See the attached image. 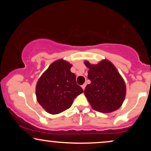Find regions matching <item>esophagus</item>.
<instances>
[{
	"label": "esophagus",
	"instance_id": "obj_1",
	"mask_svg": "<svg viewBox=\"0 0 151 151\" xmlns=\"http://www.w3.org/2000/svg\"><path fill=\"white\" fill-rule=\"evenodd\" d=\"M86 84H83L82 86H81V87H82V89H84H84H85V87H86Z\"/></svg>",
	"mask_w": 151,
	"mask_h": 151
}]
</instances>
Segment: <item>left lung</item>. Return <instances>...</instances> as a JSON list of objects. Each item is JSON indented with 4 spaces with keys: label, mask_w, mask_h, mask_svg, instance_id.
Segmentation results:
<instances>
[{
    "label": "left lung",
    "mask_w": 151,
    "mask_h": 151,
    "mask_svg": "<svg viewBox=\"0 0 151 151\" xmlns=\"http://www.w3.org/2000/svg\"><path fill=\"white\" fill-rule=\"evenodd\" d=\"M89 69L88 79L91 84L84 90V94L91 107L102 113L117 110L124 102L126 85L113 64L103 60L98 65L84 62Z\"/></svg>",
    "instance_id": "obj_1"
}]
</instances>
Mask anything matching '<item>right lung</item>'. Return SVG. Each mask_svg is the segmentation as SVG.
Masks as SVG:
<instances>
[{"mask_svg": "<svg viewBox=\"0 0 151 151\" xmlns=\"http://www.w3.org/2000/svg\"><path fill=\"white\" fill-rule=\"evenodd\" d=\"M72 65L63 60L51 64L38 80L36 86L37 101L48 113L57 114L67 110L74 99L83 92L76 82Z\"/></svg>", "mask_w": 151, "mask_h": 151, "instance_id": "1", "label": "right lung"}]
</instances>
